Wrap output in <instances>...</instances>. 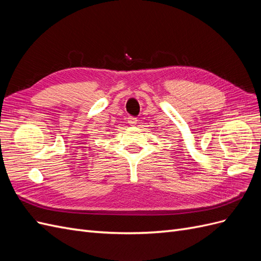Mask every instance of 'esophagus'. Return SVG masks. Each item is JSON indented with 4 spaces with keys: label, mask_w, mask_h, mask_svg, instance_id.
I'll return each mask as SVG.
<instances>
[{
    "label": "esophagus",
    "mask_w": 261,
    "mask_h": 261,
    "mask_svg": "<svg viewBox=\"0 0 261 261\" xmlns=\"http://www.w3.org/2000/svg\"><path fill=\"white\" fill-rule=\"evenodd\" d=\"M128 124L132 125V126L136 125V124H137V118L134 117V116H129V117H128Z\"/></svg>",
    "instance_id": "1"
}]
</instances>
